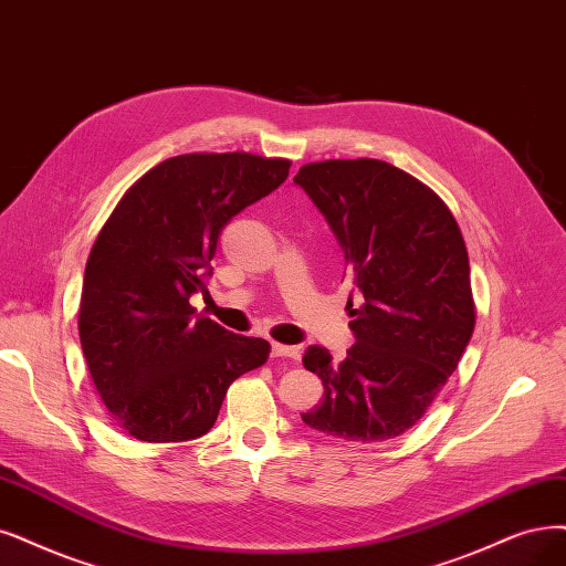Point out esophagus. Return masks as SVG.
<instances>
[{"label": "esophagus", "mask_w": 566, "mask_h": 566, "mask_svg": "<svg viewBox=\"0 0 566 566\" xmlns=\"http://www.w3.org/2000/svg\"><path fill=\"white\" fill-rule=\"evenodd\" d=\"M272 357L277 359H301V349L298 347H289V345H280V343H272V349H270Z\"/></svg>", "instance_id": "esophagus-1"}]
</instances>
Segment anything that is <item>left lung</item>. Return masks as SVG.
Masks as SVG:
<instances>
[{"mask_svg":"<svg viewBox=\"0 0 566 566\" xmlns=\"http://www.w3.org/2000/svg\"><path fill=\"white\" fill-rule=\"evenodd\" d=\"M294 181L338 238L361 305L336 361L307 347L324 399L303 422L352 443L406 433L443 389L473 336L475 303L462 230L427 184L385 160H322Z\"/></svg>","mask_w":566,"mask_h":566,"instance_id":"obj_1","label":"left lung"}]
</instances>
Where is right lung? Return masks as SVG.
<instances>
[{
    "label": "right lung",
    "instance_id": "right-lung-1",
    "mask_svg": "<svg viewBox=\"0 0 566 566\" xmlns=\"http://www.w3.org/2000/svg\"><path fill=\"white\" fill-rule=\"evenodd\" d=\"M291 160L184 154L123 193L91 249L78 338L93 385L120 429L181 443L214 427L240 375L270 343L230 333L188 303L205 291L223 226L289 177Z\"/></svg>",
    "mask_w": 566,
    "mask_h": 566
}]
</instances>
